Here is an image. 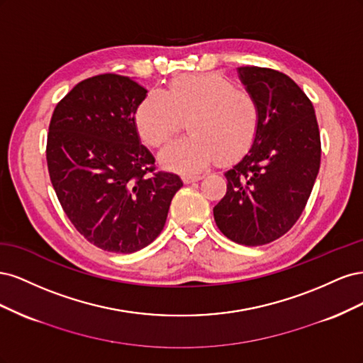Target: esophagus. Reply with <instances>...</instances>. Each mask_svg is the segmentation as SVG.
<instances>
[{"instance_id":"34e87169","label":"esophagus","mask_w":363,"mask_h":363,"mask_svg":"<svg viewBox=\"0 0 363 363\" xmlns=\"http://www.w3.org/2000/svg\"><path fill=\"white\" fill-rule=\"evenodd\" d=\"M201 179H203V175H200V174H188V175H184V177H183V182L184 183H194V182H199Z\"/></svg>"}]
</instances>
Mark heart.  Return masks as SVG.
<instances>
[{"label": "heart", "instance_id": "heart-1", "mask_svg": "<svg viewBox=\"0 0 363 363\" xmlns=\"http://www.w3.org/2000/svg\"><path fill=\"white\" fill-rule=\"evenodd\" d=\"M183 121L191 135L164 147L159 159L167 168L199 172L215 159L227 164L245 155L259 133L260 108L227 77L204 72L177 77L163 92H147L135 111L138 133L151 147L167 144Z\"/></svg>", "mask_w": 363, "mask_h": 363}]
</instances>
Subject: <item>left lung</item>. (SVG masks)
<instances>
[{"instance_id":"left-lung-1","label":"left lung","mask_w":363,"mask_h":363,"mask_svg":"<svg viewBox=\"0 0 363 363\" xmlns=\"http://www.w3.org/2000/svg\"><path fill=\"white\" fill-rule=\"evenodd\" d=\"M256 98L260 127L252 147L224 172L227 192L213 207L218 228L256 247L283 236L303 213L320 171L321 140L313 106L288 75L238 68Z\"/></svg>"}]
</instances>
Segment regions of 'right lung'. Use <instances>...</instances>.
<instances>
[{
  "label": "right lung",
  "mask_w": 363,
  "mask_h": 363,
  "mask_svg": "<svg viewBox=\"0 0 363 363\" xmlns=\"http://www.w3.org/2000/svg\"><path fill=\"white\" fill-rule=\"evenodd\" d=\"M147 91L115 74L75 84L54 108L47 142L52 188L74 227L101 250L139 251L167 223L183 182L155 172L135 111Z\"/></svg>",
  "instance_id": "right-lung-1"
}]
</instances>
